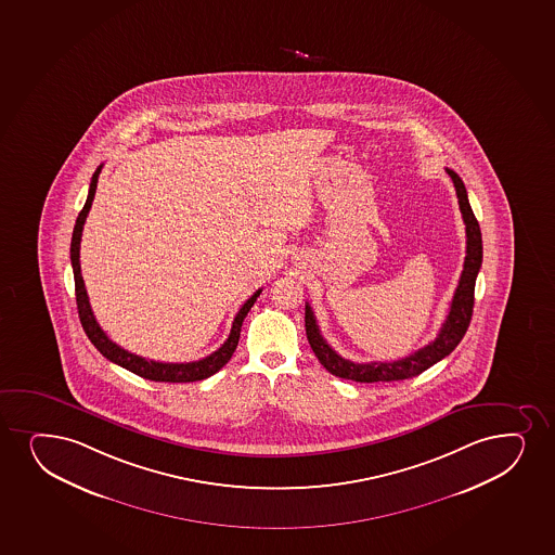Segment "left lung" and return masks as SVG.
I'll return each instance as SVG.
<instances>
[{
	"instance_id": "obj_1",
	"label": "left lung",
	"mask_w": 555,
	"mask_h": 555,
	"mask_svg": "<svg viewBox=\"0 0 555 555\" xmlns=\"http://www.w3.org/2000/svg\"><path fill=\"white\" fill-rule=\"evenodd\" d=\"M448 170V175H450L453 185H455L459 208H461L463 221L466 224V258H464L461 281H459L455 295L451 300L450 313L443 321L440 333H438L435 341H430L429 346L417 349L416 352H412L404 359L393 360V362L359 364V362H351V360L339 357L338 352L326 344V339L321 336L320 326H318L312 308L307 305V308H305V326H307L308 344L312 347V351L315 352V357H318L326 372L333 373L336 377L357 380V383H380V380L388 383V380L416 377L430 365L440 362L443 357H448L459 346V341L463 339L464 334L468 331L472 312H474L477 273L481 269L482 261L481 230H479V222H477L472 206H469L463 180L459 178L455 170Z\"/></svg>"
}]
</instances>
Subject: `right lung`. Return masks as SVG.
<instances>
[{
  "instance_id": "add662e5",
  "label": "right lung",
  "mask_w": 555,
  "mask_h": 555,
  "mask_svg": "<svg viewBox=\"0 0 555 555\" xmlns=\"http://www.w3.org/2000/svg\"><path fill=\"white\" fill-rule=\"evenodd\" d=\"M100 170H94L89 185V195H87L86 206L79 211L76 219V227L73 232V243H70V260H73L74 284H76V302H78L79 321L83 325L87 336L91 339L92 346L96 347L105 359L112 360L115 364L122 365L128 372L135 373L139 377L156 380V383H195L203 380L219 372L222 365L227 364L232 354H234L237 341H240V333H242L243 320L247 318L248 310L253 308L256 299L260 297L261 289H258L250 299L245 300V305L240 308V312L235 313L234 323L230 328L229 338L222 344L217 351L211 352L209 357L196 362H185V364H169V362H156V360L143 359L133 352L126 351L122 347L117 346L115 341L107 338V334L102 331L99 321L92 313L89 297H87L86 282L81 276V266H79V243H81V232L86 224L89 209H91L96 185H99Z\"/></svg>"
}]
</instances>
